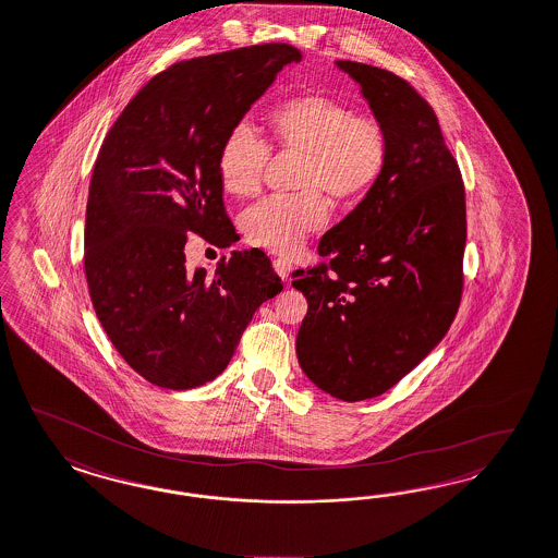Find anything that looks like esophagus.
Masks as SVG:
<instances>
[{
    "instance_id": "1",
    "label": "esophagus",
    "mask_w": 558,
    "mask_h": 558,
    "mask_svg": "<svg viewBox=\"0 0 558 558\" xmlns=\"http://www.w3.org/2000/svg\"><path fill=\"white\" fill-rule=\"evenodd\" d=\"M274 271L282 278V280H289L290 271H292V264L284 257H278L274 259Z\"/></svg>"
}]
</instances>
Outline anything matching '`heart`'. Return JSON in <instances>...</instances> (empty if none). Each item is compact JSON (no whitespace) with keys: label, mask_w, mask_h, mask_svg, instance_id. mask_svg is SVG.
I'll return each mask as SVG.
<instances>
[{"label":"heart","mask_w":558,"mask_h":558,"mask_svg":"<svg viewBox=\"0 0 558 558\" xmlns=\"http://www.w3.org/2000/svg\"><path fill=\"white\" fill-rule=\"evenodd\" d=\"M278 150L301 158L296 195H271L243 216V231L253 245L290 255L327 218L326 199L354 202L384 174L389 134L375 117L354 111L326 95H301L280 102L268 117ZM269 158L266 142L247 125H236L218 153V181L232 197L259 192Z\"/></svg>","instance_id":"heart-1"}]
</instances>
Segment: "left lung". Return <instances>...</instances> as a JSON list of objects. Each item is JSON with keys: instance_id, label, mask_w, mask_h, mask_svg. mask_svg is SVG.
I'll use <instances>...</instances> for the list:
<instances>
[{"instance_id": "8db88e82", "label": "left lung", "mask_w": 558, "mask_h": 558, "mask_svg": "<svg viewBox=\"0 0 558 558\" xmlns=\"http://www.w3.org/2000/svg\"><path fill=\"white\" fill-rule=\"evenodd\" d=\"M389 134V160L363 202L319 241L329 262L296 269L307 299L296 336L303 373L361 402L398 384L437 347L460 307L465 193L435 111L387 70L336 61Z\"/></svg>"}]
</instances>
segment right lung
<instances>
[{
  "mask_svg": "<svg viewBox=\"0 0 558 558\" xmlns=\"http://www.w3.org/2000/svg\"><path fill=\"white\" fill-rule=\"evenodd\" d=\"M287 43L179 61L123 109L98 153L84 269L98 322L146 381L192 389L231 363L257 307L282 282L269 259L236 253L214 276L185 266L187 232L231 241L218 153L278 72ZM231 245V243H229Z\"/></svg>",
  "mask_w": 558,
  "mask_h": 558,
  "instance_id": "obj_1",
  "label": "right lung"
}]
</instances>
